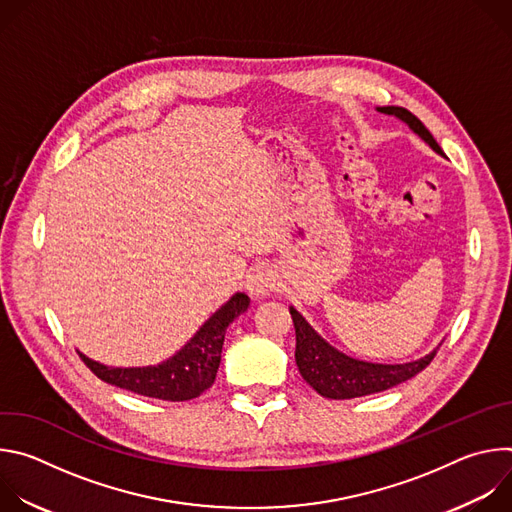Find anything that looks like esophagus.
<instances>
[{
    "label": "esophagus",
    "instance_id": "1",
    "mask_svg": "<svg viewBox=\"0 0 512 512\" xmlns=\"http://www.w3.org/2000/svg\"><path fill=\"white\" fill-rule=\"evenodd\" d=\"M277 285V279L273 275L271 269L267 267H257L253 269L249 275H247V281H245V287L251 296L255 298H261V296H267L271 294V291L275 289Z\"/></svg>",
    "mask_w": 512,
    "mask_h": 512
}]
</instances>
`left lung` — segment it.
<instances>
[{"instance_id":"1","label":"left lung","mask_w":512,"mask_h":512,"mask_svg":"<svg viewBox=\"0 0 512 512\" xmlns=\"http://www.w3.org/2000/svg\"><path fill=\"white\" fill-rule=\"evenodd\" d=\"M377 111L395 115L405 121L433 152L444 156L440 143L433 139L429 129L411 111L403 107H377ZM289 314L296 326V364L300 375L314 391L326 399H354L387 391L421 373L437 352L435 348L423 358L403 364L356 360L330 346L296 308H289Z\"/></svg>"}]
</instances>
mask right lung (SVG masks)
<instances>
[{
    "instance_id": "right-lung-1",
    "label": "right lung",
    "mask_w": 512,
    "mask_h": 512,
    "mask_svg": "<svg viewBox=\"0 0 512 512\" xmlns=\"http://www.w3.org/2000/svg\"><path fill=\"white\" fill-rule=\"evenodd\" d=\"M249 302V296L235 294L200 326L184 348L154 367H105L83 352H79V356L101 381L109 385L162 401H188L212 387L218 364H221L225 332L237 316L247 312Z\"/></svg>"
}]
</instances>
